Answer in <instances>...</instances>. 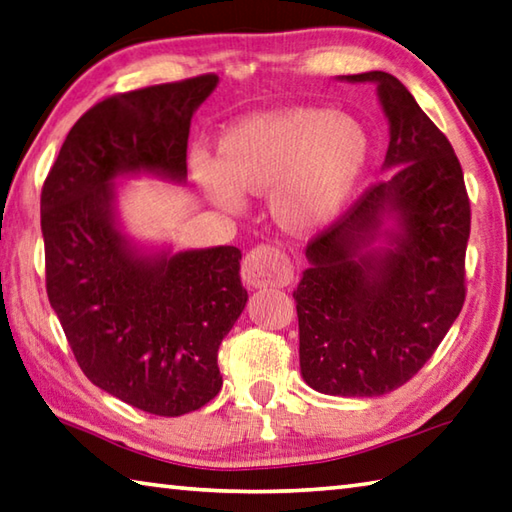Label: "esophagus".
Segmentation results:
<instances>
[{
    "instance_id": "1",
    "label": "esophagus",
    "mask_w": 512,
    "mask_h": 512,
    "mask_svg": "<svg viewBox=\"0 0 512 512\" xmlns=\"http://www.w3.org/2000/svg\"><path fill=\"white\" fill-rule=\"evenodd\" d=\"M241 280L250 288L286 286L293 280L291 262L273 246H257L241 264Z\"/></svg>"
}]
</instances>
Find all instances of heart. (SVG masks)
<instances>
[{
  "label": "heart",
  "instance_id": "b5f03b06",
  "mask_svg": "<svg viewBox=\"0 0 512 512\" xmlns=\"http://www.w3.org/2000/svg\"><path fill=\"white\" fill-rule=\"evenodd\" d=\"M371 141L349 114L297 107L239 120L219 138V156L194 150L190 167L206 197L239 210L244 192H268V212L295 235L327 228L365 176Z\"/></svg>",
  "mask_w": 512,
  "mask_h": 512
}]
</instances>
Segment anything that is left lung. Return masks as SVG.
<instances>
[{"instance_id": "8db88e82", "label": "left lung", "mask_w": 512, "mask_h": 512, "mask_svg": "<svg viewBox=\"0 0 512 512\" xmlns=\"http://www.w3.org/2000/svg\"><path fill=\"white\" fill-rule=\"evenodd\" d=\"M376 85L389 125L383 172L306 246L293 291L304 383L329 396H383L421 369L466 300L470 201L459 159L401 80Z\"/></svg>"}]
</instances>
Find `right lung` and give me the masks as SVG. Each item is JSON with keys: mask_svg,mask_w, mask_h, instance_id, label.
Masks as SVG:
<instances>
[{"mask_svg": "<svg viewBox=\"0 0 512 512\" xmlns=\"http://www.w3.org/2000/svg\"><path fill=\"white\" fill-rule=\"evenodd\" d=\"M199 76L107 98L71 127L42 188L46 293L96 387L156 416L219 394L217 351L248 302L235 246L183 248L129 235L120 181H188Z\"/></svg>", "mask_w": 512, "mask_h": 512, "instance_id": "right-lung-1", "label": "right lung"}]
</instances>
